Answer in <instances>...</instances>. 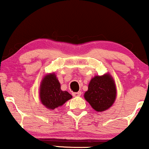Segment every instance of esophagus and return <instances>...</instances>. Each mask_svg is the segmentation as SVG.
Masks as SVG:
<instances>
[{
  "label": "esophagus",
  "mask_w": 149,
  "mask_h": 149,
  "mask_svg": "<svg viewBox=\"0 0 149 149\" xmlns=\"http://www.w3.org/2000/svg\"><path fill=\"white\" fill-rule=\"evenodd\" d=\"M81 95V92H73V97H80Z\"/></svg>",
  "instance_id": "esophagus-1"
}]
</instances>
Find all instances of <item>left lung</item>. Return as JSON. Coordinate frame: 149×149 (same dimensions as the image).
I'll return each instance as SVG.
<instances>
[{
    "mask_svg": "<svg viewBox=\"0 0 149 149\" xmlns=\"http://www.w3.org/2000/svg\"><path fill=\"white\" fill-rule=\"evenodd\" d=\"M84 97L96 111L102 112L109 109L116 97V87L111 76L107 73L92 78Z\"/></svg>",
    "mask_w": 149,
    "mask_h": 149,
    "instance_id": "8db88e82",
    "label": "left lung"
}]
</instances>
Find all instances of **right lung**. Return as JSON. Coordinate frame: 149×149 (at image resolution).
Segmentation results:
<instances>
[{"instance_id": "obj_1", "label": "right lung", "mask_w": 149, "mask_h": 149, "mask_svg": "<svg viewBox=\"0 0 149 149\" xmlns=\"http://www.w3.org/2000/svg\"><path fill=\"white\" fill-rule=\"evenodd\" d=\"M71 98L69 92L61 90L60 83L54 73L42 78L40 86V100L46 108L54 110Z\"/></svg>"}]
</instances>
